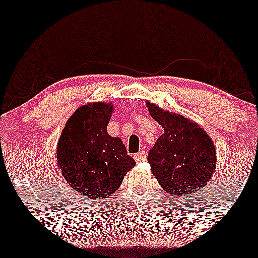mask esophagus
<instances>
[{
    "instance_id": "34e87169",
    "label": "esophagus",
    "mask_w": 258,
    "mask_h": 258,
    "mask_svg": "<svg viewBox=\"0 0 258 258\" xmlns=\"http://www.w3.org/2000/svg\"><path fill=\"white\" fill-rule=\"evenodd\" d=\"M134 160L137 162L145 161V160H146V152L145 151H139L138 154L134 155Z\"/></svg>"
}]
</instances>
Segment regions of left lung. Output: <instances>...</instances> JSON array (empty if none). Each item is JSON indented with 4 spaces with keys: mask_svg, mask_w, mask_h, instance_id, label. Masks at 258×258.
Segmentation results:
<instances>
[{
    "mask_svg": "<svg viewBox=\"0 0 258 258\" xmlns=\"http://www.w3.org/2000/svg\"><path fill=\"white\" fill-rule=\"evenodd\" d=\"M149 113L163 134L148 155L151 172L166 193L178 197L197 193L215 172L217 149L196 121L146 101Z\"/></svg>",
    "mask_w": 258,
    "mask_h": 258,
    "instance_id": "obj_1",
    "label": "left lung"
}]
</instances>
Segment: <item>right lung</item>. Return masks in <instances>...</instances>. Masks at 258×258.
I'll list each match as a JSON object with an SVG mask.
<instances>
[{"instance_id": "obj_1", "label": "right lung", "mask_w": 258, "mask_h": 258, "mask_svg": "<svg viewBox=\"0 0 258 258\" xmlns=\"http://www.w3.org/2000/svg\"><path fill=\"white\" fill-rule=\"evenodd\" d=\"M113 112L112 102L79 107L57 141L56 160L63 178L86 198L104 199L114 195L135 166L120 138L108 134Z\"/></svg>"}]
</instances>
